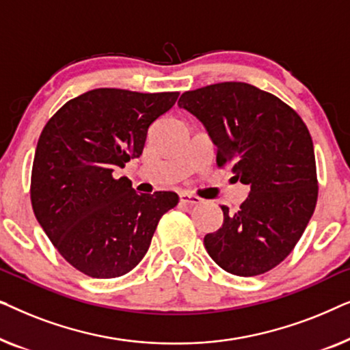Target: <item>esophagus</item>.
<instances>
[{
    "label": "esophagus",
    "mask_w": 350,
    "mask_h": 350,
    "mask_svg": "<svg viewBox=\"0 0 350 350\" xmlns=\"http://www.w3.org/2000/svg\"><path fill=\"white\" fill-rule=\"evenodd\" d=\"M180 202L186 204V205H199L200 202H202V199L198 198V196H193V194H188V193H181L180 194Z\"/></svg>",
    "instance_id": "obj_1"
}]
</instances>
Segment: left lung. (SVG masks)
<instances>
[{"label": "left lung", "instance_id": "1", "mask_svg": "<svg viewBox=\"0 0 350 350\" xmlns=\"http://www.w3.org/2000/svg\"><path fill=\"white\" fill-rule=\"evenodd\" d=\"M178 107L204 124L217 164H232L234 178L250 186L237 212L221 205V228L204 237L207 253L234 275L265 274L290 255L317 204L308 127L280 98L247 83L188 90Z\"/></svg>", "mask_w": 350, "mask_h": 350}]
</instances>
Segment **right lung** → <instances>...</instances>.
Listing matches in <instances>:
<instances>
[{"mask_svg":"<svg viewBox=\"0 0 350 350\" xmlns=\"http://www.w3.org/2000/svg\"><path fill=\"white\" fill-rule=\"evenodd\" d=\"M178 92L94 89L66 102L42 129L31 170L38 223L71 266L94 277L127 274L146 255L162 215L178 204L172 191L138 194L127 176L148 129Z\"/></svg>","mask_w":350,"mask_h":350,"instance_id":"right-lung-1","label":"right lung"}]
</instances>
